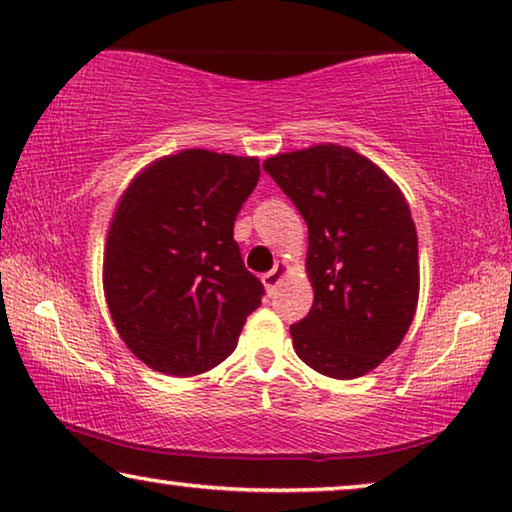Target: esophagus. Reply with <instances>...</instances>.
I'll use <instances>...</instances> for the list:
<instances>
[{
	"instance_id": "1",
	"label": "esophagus",
	"mask_w": 512,
	"mask_h": 512,
	"mask_svg": "<svg viewBox=\"0 0 512 512\" xmlns=\"http://www.w3.org/2000/svg\"><path fill=\"white\" fill-rule=\"evenodd\" d=\"M287 273H289V264L282 262V259H278L276 266H273V269H271L269 273H264V276H262V282H264L266 292H269V294L276 292V287L280 285L282 280H285Z\"/></svg>"
}]
</instances>
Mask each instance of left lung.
Masks as SVG:
<instances>
[{"label": "left lung", "instance_id": "obj_1", "mask_svg": "<svg viewBox=\"0 0 512 512\" xmlns=\"http://www.w3.org/2000/svg\"><path fill=\"white\" fill-rule=\"evenodd\" d=\"M262 167L308 225L305 273L315 301L289 326L294 352L319 375H368L400 347L421 289L402 190L370 158L331 142L271 156Z\"/></svg>", "mask_w": 512, "mask_h": 512}]
</instances>
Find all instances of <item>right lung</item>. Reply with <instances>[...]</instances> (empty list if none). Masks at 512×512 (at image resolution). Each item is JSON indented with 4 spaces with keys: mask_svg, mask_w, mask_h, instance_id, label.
Masks as SVG:
<instances>
[{
    "mask_svg": "<svg viewBox=\"0 0 512 512\" xmlns=\"http://www.w3.org/2000/svg\"><path fill=\"white\" fill-rule=\"evenodd\" d=\"M259 158L183 149L142 167L114 207L103 292L124 345L151 370L202 375L234 352L264 287L241 262L234 220Z\"/></svg>",
    "mask_w": 512,
    "mask_h": 512,
    "instance_id": "right-lung-1",
    "label": "right lung"
}]
</instances>
